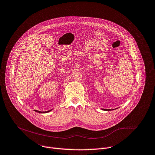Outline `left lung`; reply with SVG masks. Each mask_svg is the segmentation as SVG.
I'll use <instances>...</instances> for the list:
<instances>
[{"label":"left lung","mask_w":155,"mask_h":155,"mask_svg":"<svg viewBox=\"0 0 155 155\" xmlns=\"http://www.w3.org/2000/svg\"><path fill=\"white\" fill-rule=\"evenodd\" d=\"M104 110H105V111H110V110H105V109H104Z\"/></svg>","instance_id":"1"}]
</instances>
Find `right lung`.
Returning a JSON list of instances; mask_svg holds the SVG:
<instances>
[{
  "instance_id": "add662e5",
  "label": "right lung",
  "mask_w": 155,
  "mask_h": 155,
  "mask_svg": "<svg viewBox=\"0 0 155 155\" xmlns=\"http://www.w3.org/2000/svg\"><path fill=\"white\" fill-rule=\"evenodd\" d=\"M51 110H49V111H44V112H42V111H37V110H35L36 112L37 113H48L49 111H50Z\"/></svg>"
}]
</instances>
